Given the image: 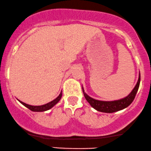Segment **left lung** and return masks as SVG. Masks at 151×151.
Returning a JSON list of instances; mask_svg holds the SVG:
<instances>
[{
    "instance_id": "8db88e82",
    "label": "left lung",
    "mask_w": 151,
    "mask_h": 151,
    "mask_svg": "<svg viewBox=\"0 0 151 151\" xmlns=\"http://www.w3.org/2000/svg\"><path fill=\"white\" fill-rule=\"evenodd\" d=\"M140 81H141V75L139 74V80H138V82L136 83V86L134 87V89H133L132 93L129 94L128 96L124 97V98L114 101H100L95 100V99L88 96L85 93L83 88H82L83 94H84V96L86 97V100L89 102L90 105L94 109H95L96 110L99 111H101V112L113 113L115 112V111H117L124 109V108L127 107L132 103V102L134 101V98L136 97V93H137L138 90H139Z\"/></svg>"
}]
</instances>
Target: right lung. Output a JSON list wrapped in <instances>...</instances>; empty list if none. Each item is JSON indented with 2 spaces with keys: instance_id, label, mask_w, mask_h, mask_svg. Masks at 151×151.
Here are the masks:
<instances>
[{
  "instance_id": "1",
  "label": "right lung",
  "mask_w": 151,
  "mask_h": 151,
  "mask_svg": "<svg viewBox=\"0 0 151 151\" xmlns=\"http://www.w3.org/2000/svg\"><path fill=\"white\" fill-rule=\"evenodd\" d=\"M61 96H62V93L61 92L60 95H58V96L56 97V98L55 99V100H54L53 101H51V102H49V103L45 104H44V105H41V106L29 105V104L24 103V102H21V101H19V102H20V103H22L23 105L25 106L26 107H27L28 109H30V110H31V111H44L49 110V109H51V107H54L55 104H57L58 102H59V100H61Z\"/></svg>"
}]
</instances>
